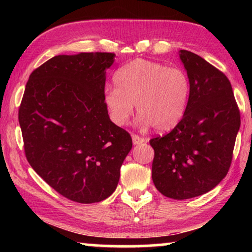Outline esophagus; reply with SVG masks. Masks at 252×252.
Wrapping results in <instances>:
<instances>
[{
	"label": "esophagus",
	"instance_id": "1",
	"mask_svg": "<svg viewBox=\"0 0 252 252\" xmlns=\"http://www.w3.org/2000/svg\"><path fill=\"white\" fill-rule=\"evenodd\" d=\"M132 142H133V144H140V143L146 142V139L141 138V136L136 134H132Z\"/></svg>",
	"mask_w": 252,
	"mask_h": 252
}]
</instances>
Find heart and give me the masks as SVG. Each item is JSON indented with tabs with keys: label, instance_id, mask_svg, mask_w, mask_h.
<instances>
[{
	"label": "heart",
	"instance_id": "heart-1",
	"mask_svg": "<svg viewBox=\"0 0 252 252\" xmlns=\"http://www.w3.org/2000/svg\"><path fill=\"white\" fill-rule=\"evenodd\" d=\"M117 88L106 89L104 104L117 126H126L133 113L139 123L165 131L177 126L186 113L190 96V81L178 66L136 59L114 74Z\"/></svg>",
	"mask_w": 252,
	"mask_h": 252
}]
</instances>
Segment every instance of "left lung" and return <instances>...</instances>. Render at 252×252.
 <instances>
[{
  "instance_id": "1",
  "label": "left lung",
  "mask_w": 252,
  "mask_h": 252,
  "mask_svg": "<svg viewBox=\"0 0 252 252\" xmlns=\"http://www.w3.org/2000/svg\"><path fill=\"white\" fill-rule=\"evenodd\" d=\"M179 57L190 81L189 103L174 129L150 144L156 188L165 197L185 200L209 192L227 176L240 112L222 72L190 51L180 50Z\"/></svg>"
}]
</instances>
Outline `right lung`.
<instances>
[{
	"label": "right lung",
	"mask_w": 252,
	"mask_h": 252,
	"mask_svg": "<svg viewBox=\"0 0 252 252\" xmlns=\"http://www.w3.org/2000/svg\"><path fill=\"white\" fill-rule=\"evenodd\" d=\"M114 53L57 55L30 75L19 109L25 157L63 197L94 203L117 189L132 148L127 132L110 120L105 70Z\"/></svg>",
	"instance_id": "add662e5"
}]
</instances>
